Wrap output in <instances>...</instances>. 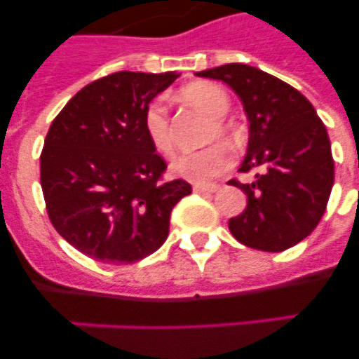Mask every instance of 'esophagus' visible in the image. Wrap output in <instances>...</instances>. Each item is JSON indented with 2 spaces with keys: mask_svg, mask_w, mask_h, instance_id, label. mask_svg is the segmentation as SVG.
<instances>
[{
  "mask_svg": "<svg viewBox=\"0 0 359 359\" xmlns=\"http://www.w3.org/2000/svg\"><path fill=\"white\" fill-rule=\"evenodd\" d=\"M217 189L219 185H214V183H196L194 185V192H199V194H214Z\"/></svg>",
  "mask_w": 359,
  "mask_h": 359,
  "instance_id": "1",
  "label": "esophagus"
}]
</instances>
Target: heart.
Instances as JSON below:
<instances>
[{
    "mask_svg": "<svg viewBox=\"0 0 359 359\" xmlns=\"http://www.w3.org/2000/svg\"><path fill=\"white\" fill-rule=\"evenodd\" d=\"M182 97L187 102L201 107L205 113L212 116V126L208 131V140L224 138L233 140L236 131L230 123L223 118L230 111V97L221 86L214 82H194L182 91ZM144 131L147 140L163 156H170L174 151V136L170 129L169 113L161 98H154L145 107ZM233 163V154L224 144H212L205 149L192 152H183L170 163L174 176L189 180L194 183H208L221 174L226 172Z\"/></svg>",
    "mask_w": 359,
    "mask_h": 359,
    "instance_id": "obj_1",
    "label": "heart"
}]
</instances>
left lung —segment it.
I'll return each mask as SVG.
<instances>
[{"label":"left lung","instance_id":"1","mask_svg":"<svg viewBox=\"0 0 359 359\" xmlns=\"http://www.w3.org/2000/svg\"><path fill=\"white\" fill-rule=\"evenodd\" d=\"M196 75L230 86L250 122L239 170L257 174L252 183L228 182L248 196L246 208L228 221L231 236L262 252L291 248L315 230L331 196L327 129L300 91L262 69L231 62Z\"/></svg>","mask_w":359,"mask_h":359}]
</instances>
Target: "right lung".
Segmentation results:
<instances>
[{"label": "right lung", "instance_id": "right-lung-1", "mask_svg": "<svg viewBox=\"0 0 359 359\" xmlns=\"http://www.w3.org/2000/svg\"><path fill=\"white\" fill-rule=\"evenodd\" d=\"M174 72H116L84 86L52 122L41 152L46 212L61 237L107 264H133L169 236L170 212L192 192L161 182L167 163L144 131L152 98Z\"/></svg>", "mask_w": 359, "mask_h": 359}]
</instances>
